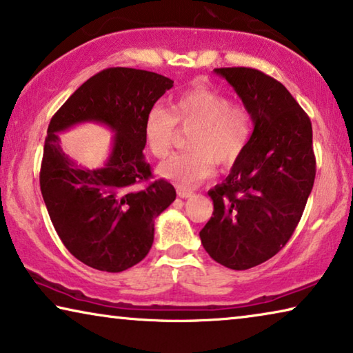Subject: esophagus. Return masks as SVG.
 <instances>
[{
	"mask_svg": "<svg viewBox=\"0 0 353 353\" xmlns=\"http://www.w3.org/2000/svg\"><path fill=\"white\" fill-rule=\"evenodd\" d=\"M176 194H178V197H181V199L192 197V191H189V189H186V188H178Z\"/></svg>",
	"mask_w": 353,
	"mask_h": 353,
	"instance_id": "1",
	"label": "esophagus"
}]
</instances>
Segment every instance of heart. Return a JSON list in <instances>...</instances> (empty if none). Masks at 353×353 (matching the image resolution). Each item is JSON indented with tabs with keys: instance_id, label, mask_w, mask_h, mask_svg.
I'll return each instance as SVG.
<instances>
[{
	"instance_id": "heart-1",
	"label": "heart",
	"mask_w": 353,
	"mask_h": 353,
	"mask_svg": "<svg viewBox=\"0 0 353 353\" xmlns=\"http://www.w3.org/2000/svg\"><path fill=\"white\" fill-rule=\"evenodd\" d=\"M176 124L191 129L188 148L162 162L158 173L180 188H197L213 175L214 162L230 167L240 159L251 134V115L230 97L207 88H194L172 101L170 112L153 107L143 124L145 143L154 158L169 154L176 137Z\"/></svg>"
}]
</instances>
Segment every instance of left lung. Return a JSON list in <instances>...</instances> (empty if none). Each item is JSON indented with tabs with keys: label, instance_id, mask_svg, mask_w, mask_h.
I'll list each match as a JSON object with an SVG mask.
<instances>
[{
	"label": "left lung",
	"instance_id": "1",
	"mask_svg": "<svg viewBox=\"0 0 353 353\" xmlns=\"http://www.w3.org/2000/svg\"><path fill=\"white\" fill-rule=\"evenodd\" d=\"M251 115L254 131L224 181L210 189L214 211L200 230L205 251L230 270L276 256L301 219L316 178L312 126L283 83L251 68H219Z\"/></svg>",
	"mask_w": 353,
	"mask_h": 353
}]
</instances>
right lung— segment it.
Wrapping results in <instances>:
<instances>
[{
	"instance_id": "obj_1",
	"label": "right lung",
	"mask_w": 353,
	"mask_h": 353,
	"mask_svg": "<svg viewBox=\"0 0 353 353\" xmlns=\"http://www.w3.org/2000/svg\"><path fill=\"white\" fill-rule=\"evenodd\" d=\"M173 80L150 70L108 68L86 80L53 115L41 165V192L63 245L91 268L120 273L150 252L154 219L175 200L165 180L150 181L143 124ZM83 122L116 134L99 170L67 158L57 134Z\"/></svg>"
}]
</instances>
